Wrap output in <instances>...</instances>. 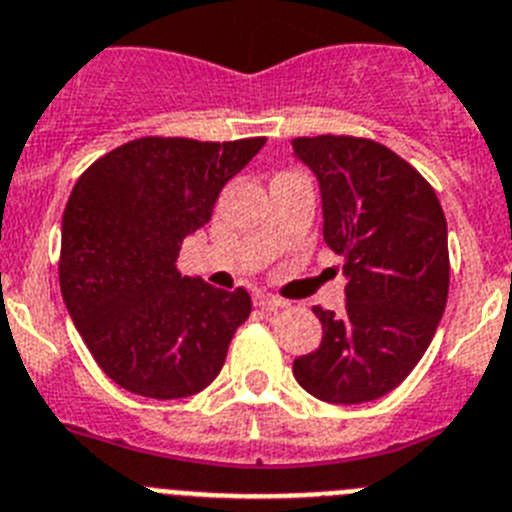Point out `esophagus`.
<instances>
[{
  "label": "esophagus",
  "instance_id": "obj_1",
  "mask_svg": "<svg viewBox=\"0 0 512 512\" xmlns=\"http://www.w3.org/2000/svg\"><path fill=\"white\" fill-rule=\"evenodd\" d=\"M255 306L265 308V311H278V308L288 306V301H283V298H278V296H270V293H257Z\"/></svg>",
  "mask_w": 512,
  "mask_h": 512
}]
</instances>
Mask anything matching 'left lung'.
<instances>
[{
  "instance_id": "1",
  "label": "left lung",
  "mask_w": 512,
  "mask_h": 512,
  "mask_svg": "<svg viewBox=\"0 0 512 512\" xmlns=\"http://www.w3.org/2000/svg\"><path fill=\"white\" fill-rule=\"evenodd\" d=\"M293 155L319 181L324 242L347 278L342 313L313 308L324 336L293 375L326 403H370L411 375L444 316L446 216L426 178L375 140L296 137Z\"/></svg>"
}]
</instances>
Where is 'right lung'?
<instances>
[{
	"label": "right lung",
	"mask_w": 512,
	"mask_h": 512,
	"mask_svg": "<svg viewBox=\"0 0 512 512\" xmlns=\"http://www.w3.org/2000/svg\"><path fill=\"white\" fill-rule=\"evenodd\" d=\"M265 137H140L96 160L63 211L58 278L96 365L119 388L188 398L222 372L250 293L178 273L183 239L211 219Z\"/></svg>",
	"instance_id": "add662e5"
}]
</instances>
